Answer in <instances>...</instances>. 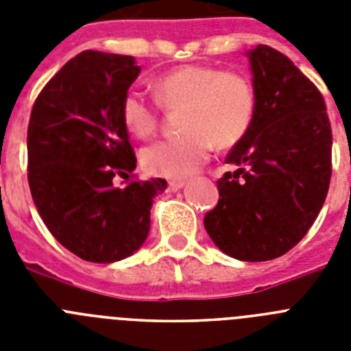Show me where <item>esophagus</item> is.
<instances>
[{"mask_svg": "<svg viewBox=\"0 0 351 351\" xmlns=\"http://www.w3.org/2000/svg\"><path fill=\"white\" fill-rule=\"evenodd\" d=\"M182 186H184V179H176V181L169 182V190L170 191H178V190H181Z\"/></svg>", "mask_w": 351, "mask_h": 351, "instance_id": "obj_1", "label": "esophagus"}]
</instances>
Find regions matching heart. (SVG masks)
Masks as SVG:
<instances>
[{"instance_id": "1", "label": "heart", "mask_w": 351, "mask_h": 351, "mask_svg": "<svg viewBox=\"0 0 351 351\" xmlns=\"http://www.w3.org/2000/svg\"><path fill=\"white\" fill-rule=\"evenodd\" d=\"M153 93L161 107L181 108V135L154 142L142 151V167L151 176L181 179L207 161L213 144L228 149L241 142L256 112L251 80L237 71L210 64H181L154 79ZM121 119L132 135L153 137L160 128V110L138 89L121 101Z\"/></svg>"}]
</instances>
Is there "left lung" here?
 Listing matches in <instances>:
<instances>
[{
  "label": "left lung",
  "instance_id": "8db88e82",
  "mask_svg": "<svg viewBox=\"0 0 351 351\" xmlns=\"http://www.w3.org/2000/svg\"><path fill=\"white\" fill-rule=\"evenodd\" d=\"M256 112L232 147L218 181L219 200L204 226L232 258H278L308 234L332 176V130L324 96L280 51L247 52Z\"/></svg>",
  "mask_w": 351,
  "mask_h": 351
}]
</instances>
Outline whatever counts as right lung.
Masks as SVG:
<instances>
[{"instance_id":"1","label":"right lung","mask_w":351,"mask_h":351,"mask_svg":"<svg viewBox=\"0 0 351 351\" xmlns=\"http://www.w3.org/2000/svg\"><path fill=\"white\" fill-rule=\"evenodd\" d=\"M141 73L133 56L84 51L40 91L27 125V182L56 241L86 262L130 256L149 234L153 198L165 179L125 188L137 158L121 101Z\"/></svg>"}]
</instances>
